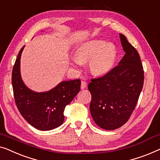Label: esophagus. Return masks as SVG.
I'll return each instance as SVG.
<instances>
[{
  "instance_id": "obj_1",
  "label": "esophagus",
  "mask_w": 160,
  "mask_h": 160,
  "mask_svg": "<svg viewBox=\"0 0 160 160\" xmlns=\"http://www.w3.org/2000/svg\"><path fill=\"white\" fill-rule=\"evenodd\" d=\"M87 86V82L85 81H82L81 82V89H84Z\"/></svg>"
}]
</instances>
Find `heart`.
<instances>
[{"label": "heart", "instance_id": "obj_1", "mask_svg": "<svg viewBox=\"0 0 160 160\" xmlns=\"http://www.w3.org/2000/svg\"><path fill=\"white\" fill-rule=\"evenodd\" d=\"M118 51L115 45L102 39L85 42L78 47L76 57L72 62L75 67H81L89 62V69L93 75H104L112 70L115 64Z\"/></svg>", "mask_w": 160, "mask_h": 160}]
</instances>
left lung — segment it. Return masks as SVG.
<instances>
[{
  "label": "left lung",
  "instance_id": "1",
  "mask_svg": "<svg viewBox=\"0 0 160 160\" xmlns=\"http://www.w3.org/2000/svg\"><path fill=\"white\" fill-rule=\"evenodd\" d=\"M125 54L118 66L103 77L91 79L90 111L96 124L104 130L120 128L129 120L143 88V66L136 49L120 34Z\"/></svg>",
  "mask_w": 160,
  "mask_h": 160
}]
</instances>
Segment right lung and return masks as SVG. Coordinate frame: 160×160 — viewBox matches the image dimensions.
I'll use <instances>...</instances> for the list:
<instances>
[{"instance_id":"right-lung-1","label":"right lung","mask_w":160,"mask_h":160,"mask_svg":"<svg viewBox=\"0 0 160 160\" xmlns=\"http://www.w3.org/2000/svg\"><path fill=\"white\" fill-rule=\"evenodd\" d=\"M19 51L12 71V86L16 105L29 124L40 130H50L58 127L64 120L65 107L79 93V79L63 81L46 92L33 91L28 88L20 73Z\"/></svg>"}]
</instances>
